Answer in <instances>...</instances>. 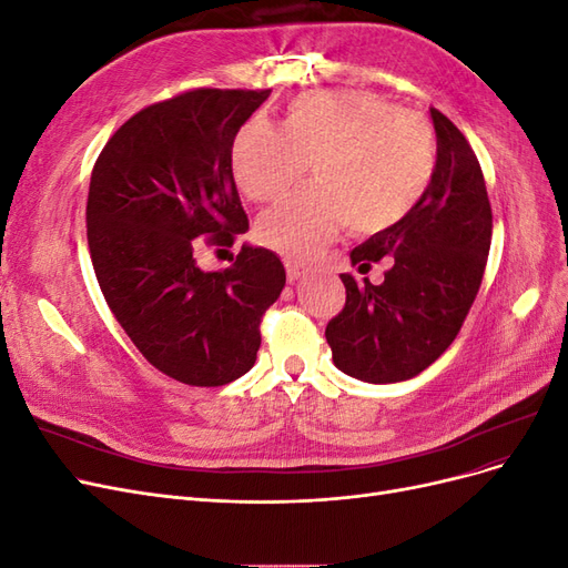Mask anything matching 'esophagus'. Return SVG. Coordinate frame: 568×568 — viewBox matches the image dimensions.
<instances>
[{"label": "esophagus", "instance_id": "1", "mask_svg": "<svg viewBox=\"0 0 568 568\" xmlns=\"http://www.w3.org/2000/svg\"><path fill=\"white\" fill-rule=\"evenodd\" d=\"M303 265L301 263H296V261H286V277H288V282L294 284V282H298L301 277H303Z\"/></svg>", "mask_w": 568, "mask_h": 568}]
</instances>
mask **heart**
Returning <instances> with one entry per match:
<instances>
[{
	"label": "heart",
	"mask_w": 568,
	"mask_h": 568,
	"mask_svg": "<svg viewBox=\"0 0 568 568\" xmlns=\"http://www.w3.org/2000/svg\"><path fill=\"white\" fill-rule=\"evenodd\" d=\"M307 165L315 184L267 209L255 232L274 251L313 257L346 225L390 230L417 209L436 173L434 132L369 92L329 90L288 104L282 128L248 120L232 142V175L251 201H272Z\"/></svg>",
	"instance_id": "heart-1"
}]
</instances>
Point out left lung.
Here are the masks:
<instances>
[{
	"label": "left lung",
	"mask_w": 568,
	"mask_h": 568,
	"mask_svg": "<svg viewBox=\"0 0 568 568\" xmlns=\"http://www.w3.org/2000/svg\"><path fill=\"white\" fill-rule=\"evenodd\" d=\"M432 186L398 225L351 251L369 267L388 257L384 282L341 274L346 305L326 324L334 365L367 384H395L424 372L448 351L478 294L490 251L493 213L476 153L440 111Z\"/></svg>",
	"instance_id": "1"
}]
</instances>
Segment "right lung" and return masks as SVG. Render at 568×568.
<instances>
[{"label": "right lung", "instance_id": "1", "mask_svg": "<svg viewBox=\"0 0 568 568\" xmlns=\"http://www.w3.org/2000/svg\"><path fill=\"white\" fill-rule=\"evenodd\" d=\"M270 90H192L134 113L92 170L88 244L111 313L149 363L189 386H225L255 365L261 320L284 265L244 244L232 267L205 272V244L248 230L232 142Z\"/></svg>", "mask_w": 568, "mask_h": 568}]
</instances>
